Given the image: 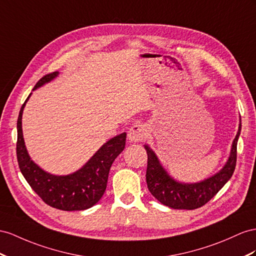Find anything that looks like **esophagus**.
I'll return each mask as SVG.
<instances>
[{"instance_id":"34e87169","label":"esophagus","mask_w":256,"mask_h":256,"mask_svg":"<svg viewBox=\"0 0 256 256\" xmlns=\"http://www.w3.org/2000/svg\"><path fill=\"white\" fill-rule=\"evenodd\" d=\"M146 138V128L142 124H134L128 130V140L132 142H140Z\"/></svg>"}]
</instances>
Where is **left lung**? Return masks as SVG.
Segmentation results:
<instances>
[{"label":"left lung","mask_w":256,"mask_h":256,"mask_svg":"<svg viewBox=\"0 0 256 256\" xmlns=\"http://www.w3.org/2000/svg\"><path fill=\"white\" fill-rule=\"evenodd\" d=\"M241 130L236 135L228 161L218 173L196 184H182L170 178L160 164L154 152L148 146L146 182L149 192L162 204L178 210H194L204 206L218 194L234 174L237 163V142Z\"/></svg>","instance_id":"obj_1"}]
</instances>
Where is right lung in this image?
Instances as JSON below:
<instances>
[{
	"label": "right lung",
	"instance_id": "right-lung-1",
	"mask_svg": "<svg viewBox=\"0 0 256 256\" xmlns=\"http://www.w3.org/2000/svg\"><path fill=\"white\" fill-rule=\"evenodd\" d=\"M57 76V71L45 74L38 81L34 90L53 80ZM30 95L19 111L17 120L16 152L18 166L24 178L34 192L52 208L62 211H81L93 206L106 190L110 168L126 147V133H122L107 142L86 164L76 173L66 176L52 175L44 172L30 159L24 146L22 118L24 104Z\"/></svg>",
	"mask_w": 256,
	"mask_h": 256
}]
</instances>
